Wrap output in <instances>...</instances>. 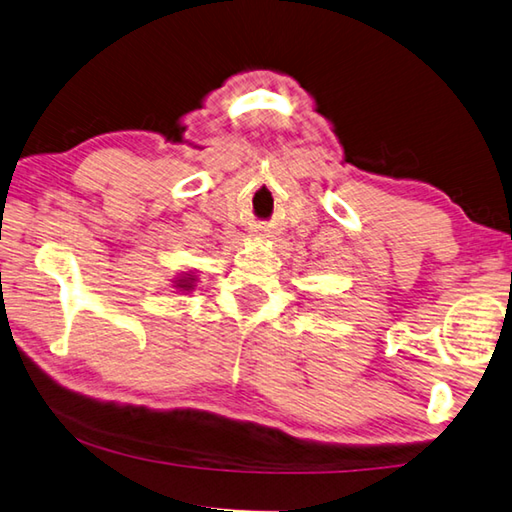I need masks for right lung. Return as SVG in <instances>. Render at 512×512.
<instances>
[{
	"instance_id": "1",
	"label": "right lung",
	"mask_w": 512,
	"mask_h": 512,
	"mask_svg": "<svg viewBox=\"0 0 512 512\" xmlns=\"http://www.w3.org/2000/svg\"><path fill=\"white\" fill-rule=\"evenodd\" d=\"M197 280L199 277L194 275V271H185V273H179L172 280V288H176V291H183V293H190L194 291V286H197Z\"/></svg>"
}]
</instances>
